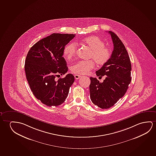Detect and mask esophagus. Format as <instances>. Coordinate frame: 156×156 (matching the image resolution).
<instances>
[{"label": "esophagus", "instance_id": "esophagus-1", "mask_svg": "<svg viewBox=\"0 0 156 156\" xmlns=\"http://www.w3.org/2000/svg\"><path fill=\"white\" fill-rule=\"evenodd\" d=\"M81 77V76H80V75H75V78L76 79H78L80 78Z\"/></svg>", "mask_w": 156, "mask_h": 156}]
</instances>
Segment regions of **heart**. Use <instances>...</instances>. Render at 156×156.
<instances>
[{
    "label": "heart",
    "instance_id": "b5f03b06",
    "mask_svg": "<svg viewBox=\"0 0 156 156\" xmlns=\"http://www.w3.org/2000/svg\"><path fill=\"white\" fill-rule=\"evenodd\" d=\"M84 44L90 50V57L93 59L99 66H103L111 58L110 50L105 46L103 40L99 37L92 36L84 38L83 40ZM77 45L75 43H71L66 46L64 50V55L66 58L71 59L76 55ZM94 68V63L92 60L79 61L71 66V71L74 73L86 75Z\"/></svg>",
    "mask_w": 156,
    "mask_h": 156
}]
</instances>
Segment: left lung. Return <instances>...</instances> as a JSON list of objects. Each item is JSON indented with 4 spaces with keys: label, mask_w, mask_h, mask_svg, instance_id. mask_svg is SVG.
Returning a JSON list of instances; mask_svg holds the SVG:
<instances>
[{
    "label": "left lung",
    "mask_w": 156,
    "mask_h": 156,
    "mask_svg": "<svg viewBox=\"0 0 156 156\" xmlns=\"http://www.w3.org/2000/svg\"><path fill=\"white\" fill-rule=\"evenodd\" d=\"M114 49L111 58L100 69L97 76H105L100 83L96 78L90 77V92L91 101L102 109H108L124 96L131 81V64L123 43L114 32L109 31Z\"/></svg>",
    "instance_id": "8db88e82"
}]
</instances>
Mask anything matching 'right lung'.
I'll use <instances>...</instances> for the list:
<instances>
[{
    "label": "right lung",
    "instance_id": "add662e5",
    "mask_svg": "<svg viewBox=\"0 0 156 156\" xmlns=\"http://www.w3.org/2000/svg\"><path fill=\"white\" fill-rule=\"evenodd\" d=\"M75 34L53 33L30 48L25 61L27 81L34 96L47 106H57L65 101L75 81L63 55L66 46Z\"/></svg>",
    "mask_w": 156,
    "mask_h": 156
}]
</instances>
